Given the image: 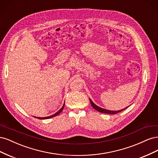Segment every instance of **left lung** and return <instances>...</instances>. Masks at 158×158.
Returning <instances> with one entry per match:
<instances>
[{"instance_id": "left-lung-1", "label": "left lung", "mask_w": 158, "mask_h": 158, "mask_svg": "<svg viewBox=\"0 0 158 158\" xmlns=\"http://www.w3.org/2000/svg\"><path fill=\"white\" fill-rule=\"evenodd\" d=\"M89 102H90V103H91V105H92V106L96 110V111H99V112H101V113H107V114H116V113H119V112H121V111H123L124 109H125L126 108H125V109H121V110H119V111H109V110H107V109H103V108H101V107H98V106H96V105H95L92 100H91L90 99H89Z\"/></svg>"}]
</instances>
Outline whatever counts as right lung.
Segmentation results:
<instances>
[{
	"instance_id": "add662e5",
	"label": "right lung",
	"mask_w": 158,
	"mask_h": 158,
	"mask_svg": "<svg viewBox=\"0 0 158 158\" xmlns=\"http://www.w3.org/2000/svg\"><path fill=\"white\" fill-rule=\"evenodd\" d=\"M64 104H65V103H64L63 106L62 107V108L59 110V111H57V112H56V113H55L54 114H52V115H51V116H49V117H35V118H39V119H48V118H52V117H55V116H56V115H58V114H59L61 113V111L63 110L64 107Z\"/></svg>"
}]
</instances>
